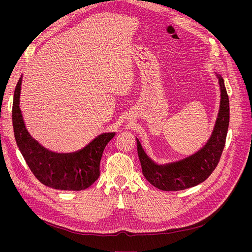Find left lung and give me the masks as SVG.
Segmentation results:
<instances>
[{
  "label": "left lung",
  "instance_id": "left-lung-1",
  "mask_svg": "<svg viewBox=\"0 0 252 252\" xmlns=\"http://www.w3.org/2000/svg\"><path fill=\"white\" fill-rule=\"evenodd\" d=\"M220 89V103L217 122L209 140L196 153L179 161L157 164L144 151L137 139L142 173L154 187L162 191H180L204 182L217 167L226 144L230 121L229 97L222 77L216 73Z\"/></svg>",
  "mask_w": 252,
  "mask_h": 252
}]
</instances>
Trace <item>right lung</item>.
Instances as JSON below:
<instances>
[{
	"label": "right lung",
	"mask_w": 252,
	"mask_h": 252,
	"mask_svg": "<svg viewBox=\"0 0 252 252\" xmlns=\"http://www.w3.org/2000/svg\"><path fill=\"white\" fill-rule=\"evenodd\" d=\"M22 76L16 85L12 107V123L17 146L34 177L53 189L81 191L89 188L100 176V161L106 145L115 133H103L83 149L57 153L43 147L25 127L19 107Z\"/></svg>",
	"instance_id": "obj_1"
}]
</instances>
